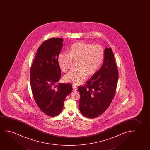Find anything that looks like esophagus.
I'll list each match as a JSON object with an SVG mask.
<instances>
[{
  "label": "esophagus",
  "instance_id": "34e87169",
  "mask_svg": "<svg viewBox=\"0 0 150 150\" xmlns=\"http://www.w3.org/2000/svg\"><path fill=\"white\" fill-rule=\"evenodd\" d=\"M73 89L74 91H77V87L75 85H73Z\"/></svg>",
  "mask_w": 150,
  "mask_h": 150
}]
</instances>
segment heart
<instances>
[{
	"label": "heart",
	"instance_id": "1",
	"mask_svg": "<svg viewBox=\"0 0 150 150\" xmlns=\"http://www.w3.org/2000/svg\"><path fill=\"white\" fill-rule=\"evenodd\" d=\"M105 57V51L101 45L78 42L71 46L68 53H60L57 58L58 66L62 72L70 69L72 61H76V70L64 76V80L75 85L82 83L88 76L96 73Z\"/></svg>",
	"mask_w": 150,
	"mask_h": 150
}]
</instances>
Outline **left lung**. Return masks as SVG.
<instances>
[{
	"instance_id": "1",
	"label": "left lung",
	"mask_w": 150,
	"mask_h": 150,
	"mask_svg": "<svg viewBox=\"0 0 150 150\" xmlns=\"http://www.w3.org/2000/svg\"><path fill=\"white\" fill-rule=\"evenodd\" d=\"M118 78V71L112 50L105 48L100 69L86 81L84 86H78L79 106L82 115L94 118L107 110L115 96Z\"/></svg>"
}]
</instances>
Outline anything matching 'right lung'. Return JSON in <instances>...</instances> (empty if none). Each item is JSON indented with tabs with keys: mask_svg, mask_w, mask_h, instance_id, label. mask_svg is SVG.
<instances>
[{
	"mask_svg": "<svg viewBox=\"0 0 150 150\" xmlns=\"http://www.w3.org/2000/svg\"><path fill=\"white\" fill-rule=\"evenodd\" d=\"M64 39L52 38L38 47L30 70V83L34 98L45 114L53 117L61 113L66 97L72 91L69 83H56L61 77L57 58Z\"/></svg>",
	"mask_w": 150,
	"mask_h": 150,
	"instance_id": "add662e5",
	"label": "right lung"
}]
</instances>
